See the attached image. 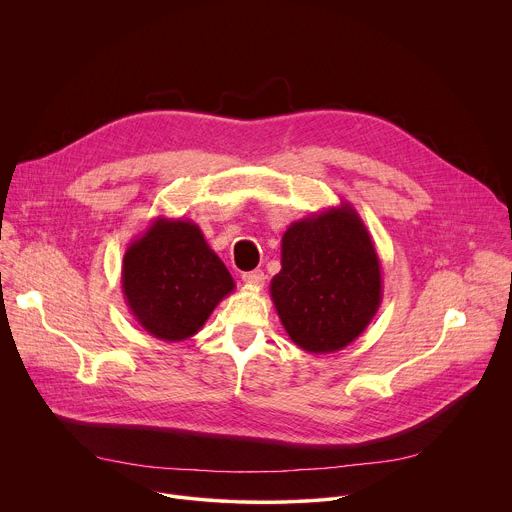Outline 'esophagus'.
I'll return each mask as SVG.
<instances>
[{"mask_svg":"<svg viewBox=\"0 0 512 512\" xmlns=\"http://www.w3.org/2000/svg\"><path fill=\"white\" fill-rule=\"evenodd\" d=\"M243 281H245V285H249V287H253V289H259V287H263V283H265V273H263L261 269L247 271V273H243Z\"/></svg>","mask_w":512,"mask_h":512,"instance_id":"1","label":"esophagus"}]
</instances>
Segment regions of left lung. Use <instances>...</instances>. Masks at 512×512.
<instances>
[{"mask_svg": "<svg viewBox=\"0 0 512 512\" xmlns=\"http://www.w3.org/2000/svg\"><path fill=\"white\" fill-rule=\"evenodd\" d=\"M271 300L300 348L312 354L342 350L379 312L381 261L350 202L291 223L281 237V271Z\"/></svg>", "mask_w": 512, "mask_h": 512, "instance_id": "1", "label": "left lung"}]
</instances>
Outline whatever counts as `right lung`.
<instances>
[{"label":"right lung","mask_w":512,"mask_h":512,"mask_svg":"<svg viewBox=\"0 0 512 512\" xmlns=\"http://www.w3.org/2000/svg\"><path fill=\"white\" fill-rule=\"evenodd\" d=\"M121 289L145 332L180 342L204 326L235 289V279L196 223L156 216L123 255Z\"/></svg>","instance_id":"add662e5"}]
</instances>
